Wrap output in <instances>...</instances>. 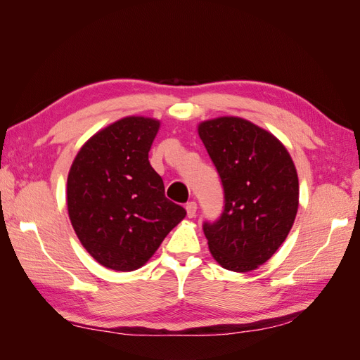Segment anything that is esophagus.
Here are the masks:
<instances>
[{
	"label": "esophagus",
	"instance_id": "esophagus-1",
	"mask_svg": "<svg viewBox=\"0 0 360 360\" xmlns=\"http://www.w3.org/2000/svg\"><path fill=\"white\" fill-rule=\"evenodd\" d=\"M186 210H187V217H188V219L195 217V216H196V211H198L196 202H188V204L186 205Z\"/></svg>",
	"mask_w": 360,
	"mask_h": 360
}]
</instances>
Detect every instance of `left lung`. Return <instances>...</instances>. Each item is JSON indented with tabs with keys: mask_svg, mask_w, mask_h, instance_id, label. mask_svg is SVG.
<instances>
[{
	"mask_svg": "<svg viewBox=\"0 0 360 360\" xmlns=\"http://www.w3.org/2000/svg\"><path fill=\"white\" fill-rule=\"evenodd\" d=\"M198 134L225 191L222 217L204 225L210 252L224 269H259L297 217L300 182L292 156L274 134L242 117L205 120Z\"/></svg>",
	"mask_w": 360,
	"mask_h": 360,
	"instance_id": "1",
	"label": "left lung"
}]
</instances>
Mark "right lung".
Masks as SVG:
<instances>
[{"label": "right lung", "instance_id": "right-lung-1", "mask_svg": "<svg viewBox=\"0 0 360 360\" xmlns=\"http://www.w3.org/2000/svg\"><path fill=\"white\" fill-rule=\"evenodd\" d=\"M160 126L152 117L120 118L92 135L70 167L71 225L106 269H140L187 214L165 198L164 182L149 162Z\"/></svg>", "mask_w": 360, "mask_h": 360}]
</instances>
